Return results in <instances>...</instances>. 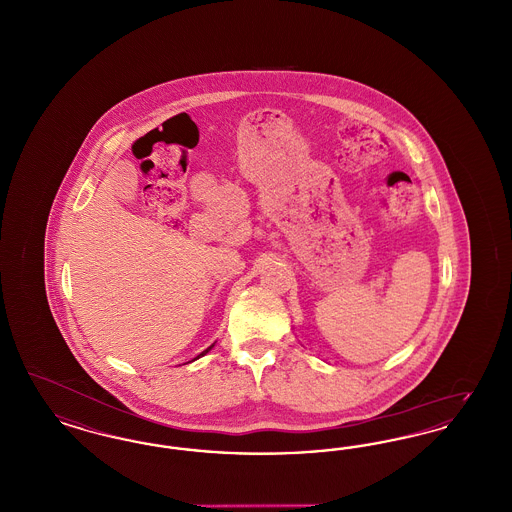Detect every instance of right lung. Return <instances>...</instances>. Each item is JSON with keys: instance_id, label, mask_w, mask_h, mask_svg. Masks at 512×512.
I'll return each instance as SVG.
<instances>
[{"instance_id": "1", "label": "right lung", "mask_w": 512, "mask_h": 512, "mask_svg": "<svg viewBox=\"0 0 512 512\" xmlns=\"http://www.w3.org/2000/svg\"><path fill=\"white\" fill-rule=\"evenodd\" d=\"M213 347H215V343H213V345H211V347H207V349H205V351H203V353H201V355H197V357H195V359H199V357H203V355H205V353H209V351H211V349H213ZM194 359V361H195Z\"/></svg>"}]
</instances>
